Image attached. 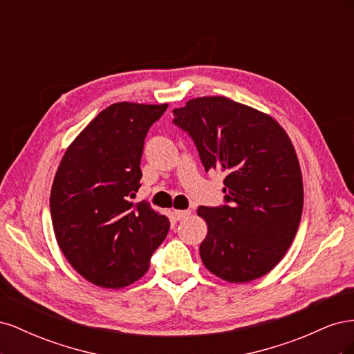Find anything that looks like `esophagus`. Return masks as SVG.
Segmentation results:
<instances>
[{
  "mask_svg": "<svg viewBox=\"0 0 354 354\" xmlns=\"http://www.w3.org/2000/svg\"><path fill=\"white\" fill-rule=\"evenodd\" d=\"M174 214H176V218L177 220H185V218H187L190 216L192 212H190V209H176Z\"/></svg>",
  "mask_w": 354,
  "mask_h": 354,
  "instance_id": "34e87169",
  "label": "esophagus"
}]
</instances>
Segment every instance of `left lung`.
Masks as SVG:
<instances>
[{"label": "left lung", "instance_id": "obj_1", "mask_svg": "<svg viewBox=\"0 0 354 354\" xmlns=\"http://www.w3.org/2000/svg\"><path fill=\"white\" fill-rule=\"evenodd\" d=\"M173 113L205 171L226 174L227 205L198 208L208 226L203 266L232 283L259 279L283 259L301 220L303 177L291 138L270 115L223 95L192 99Z\"/></svg>", "mask_w": 354, "mask_h": 354}]
</instances>
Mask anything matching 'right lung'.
I'll use <instances>...</instances> for the list:
<instances>
[{"label":"right lung","mask_w":354,"mask_h":354,"mask_svg":"<svg viewBox=\"0 0 354 354\" xmlns=\"http://www.w3.org/2000/svg\"><path fill=\"white\" fill-rule=\"evenodd\" d=\"M168 104L113 103L63 155L50 194L53 229L63 255L84 279L118 289L136 282L165 239L169 220L140 187L145 138Z\"/></svg>","instance_id":"obj_1"}]
</instances>
